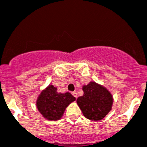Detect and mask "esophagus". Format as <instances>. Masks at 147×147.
<instances>
[{
    "label": "esophagus",
    "mask_w": 147,
    "mask_h": 147,
    "mask_svg": "<svg viewBox=\"0 0 147 147\" xmlns=\"http://www.w3.org/2000/svg\"><path fill=\"white\" fill-rule=\"evenodd\" d=\"M72 95H73V96H74L75 97V98H77V96H77V93H76V92H72Z\"/></svg>",
    "instance_id": "34e87169"
}]
</instances>
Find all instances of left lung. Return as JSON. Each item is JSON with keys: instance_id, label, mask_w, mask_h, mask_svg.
Wrapping results in <instances>:
<instances>
[{"instance_id": "8db88e82", "label": "left lung", "mask_w": 147, "mask_h": 147, "mask_svg": "<svg viewBox=\"0 0 147 147\" xmlns=\"http://www.w3.org/2000/svg\"><path fill=\"white\" fill-rule=\"evenodd\" d=\"M82 96L76 100L83 115L92 121L102 120L112 108L113 96L111 93L102 85L94 82L82 88Z\"/></svg>"}]
</instances>
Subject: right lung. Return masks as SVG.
<instances>
[{
	"mask_svg": "<svg viewBox=\"0 0 147 147\" xmlns=\"http://www.w3.org/2000/svg\"><path fill=\"white\" fill-rule=\"evenodd\" d=\"M75 99L70 93H58L57 88L49 85L39 96L37 107L44 118L57 121L62 117L66 107Z\"/></svg>",
	"mask_w": 147,
	"mask_h": 147,
	"instance_id": "1",
	"label": "right lung"
}]
</instances>
